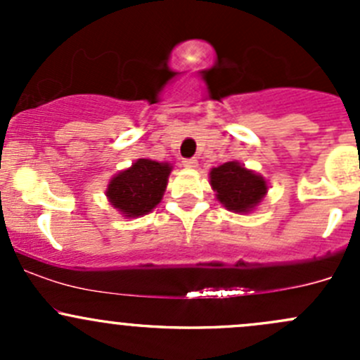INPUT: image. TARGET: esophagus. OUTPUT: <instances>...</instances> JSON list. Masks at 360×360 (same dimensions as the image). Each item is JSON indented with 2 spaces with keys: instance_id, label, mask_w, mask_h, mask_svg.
<instances>
[{
  "instance_id": "obj_1",
  "label": "esophagus",
  "mask_w": 360,
  "mask_h": 360,
  "mask_svg": "<svg viewBox=\"0 0 360 360\" xmlns=\"http://www.w3.org/2000/svg\"><path fill=\"white\" fill-rule=\"evenodd\" d=\"M183 165L186 167V169H197L198 162H197V158H184Z\"/></svg>"
}]
</instances>
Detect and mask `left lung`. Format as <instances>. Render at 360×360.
<instances>
[{
  "label": "left lung",
  "mask_w": 360,
  "mask_h": 360,
  "mask_svg": "<svg viewBox=\"0 0 360 360\" xmlns=\"http://www.w3.org/2000/svg\"><path fill=\"white\" fill-rule=\"evenodd\" d=\"M210 186L217 200L231 212H250L266 195L268 186L263 176L245 169L238 162H226L214 167L209 174Z\"/></svg>",
  "instance_id": "obj_1"
}]
</instances>
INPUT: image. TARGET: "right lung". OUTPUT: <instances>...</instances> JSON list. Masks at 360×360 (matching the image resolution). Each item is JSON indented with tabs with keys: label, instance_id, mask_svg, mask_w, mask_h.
<instances>
[{
	"label": "right lung",
	"instance_id": "1",
	"mask_svg": "<svg viewBox=\"0 0 360 360\" xmlns=\"http://www.w3.org/2000/svg\"><path fill=\"white\" fill-rule=\"evenodd\" d=\"M170 170V163L150 158L136 160L110 181L108 200L125 217L144 216L162 202Z\"/></svg>",
	"mask_w": 360,
	"mask_h": 360
}]
</instances>
